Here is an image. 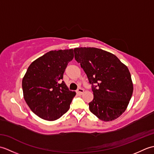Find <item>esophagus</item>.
<instances>
[{"label":"esophagus","mask_w":154,"mask_h":154,"mask_svg":"<svg viewBox=\"0 0 154 154\" xmlns=\"http://www.w3.org/2000/svg\"><path fill=\"white\" fill-rule=\"evenodd\" d=\"M77 93L82 94L84 93V90L82 89V88H79V89H77Z\"/></svg>","instance_id":"1"}]
</instances>
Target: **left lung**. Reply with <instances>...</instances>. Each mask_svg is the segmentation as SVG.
Returning a JSON list of instances; mask_svg holds the SVG:
<instances>
[{
  "label": "left lung",
  "mask_w": 154,
  "mask_h": 154,
  "mask_svg": "<svg viewBox=\"0 0 154 154\" xmlns=\"http://www.w3.org/2000/svg\"><path fill=\"white\" fill-rule=\"evenodd\" d=\"M73 51L92 87L91 112L105 122L119 118L126 110L133 93L128 69L116 55L99 48H77Z\"/></svg>",
  "instance_id": "obj_1"
}]
</instances>
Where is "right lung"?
Masks as SVG:
<instances>
[{
  "instance_id": "1",
  "label": "right lung",
  "mask_w": 154,
  "mask_h": 154,
  "mask_svg": "<svg viewBox=\"0 0 154 154\" xmlns=\"http://www.w3.org/2000/svg\"><path fill=\"white\" fill-rule=\"evenodd\" d=\"M73 50L50 51L34 61L22 79L24 98L35 114L55 120L67 112L76 94L63 81V73L73 58Z\"/></svg>"
}]
</instances>
